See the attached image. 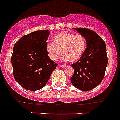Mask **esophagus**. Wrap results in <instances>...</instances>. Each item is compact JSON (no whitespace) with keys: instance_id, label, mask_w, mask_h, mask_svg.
<instances>
[{"instance_id":"obj_1","label":"esophagus","mask_w":120,"mask_h":120,"mask_svg":"<svg viewBox=\"0 0 120 120\" xmlns=\"http://www.w3.org/2000/svg\"><path fill=\"white\" fill-rule=\"evenodd\" d=\"M59 66H60V68H64L66 67L65 65H59Z\"/></svg>"}]
</instances>
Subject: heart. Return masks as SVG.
I'll list each match as a JSON object with an SVG mask.
<instances>
[{
    "instance_id": "heart-1",
    "label": "heart",
    "mask_w": 120,
    "mask_h": 120,
    "mask_svg": "<svg viewBox=\"0 0 120 120\" xmlns=\"http://www.w3.org/2000/svg\"><path fill=\"white\" fill-rule=\"evenodd\" d=\"M87 47L86 39L80 34L62 32L54 37L53 42L46 44V51L50 58L56 60L62 54L64 61L77 62L81 58Z\"/></svg>"
}]
</instances>
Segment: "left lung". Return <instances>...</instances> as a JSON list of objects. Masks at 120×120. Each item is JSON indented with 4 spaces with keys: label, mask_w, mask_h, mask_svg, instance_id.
<instances>
[{
    "label": "left lung",
    "mask_w": 120,
    "mask_h": 120,
    "mask_svg": "<svg viewBox=\"0 0 120 120\" xmlns=\"http://www.w3.org/2000/svg\"><path fill=\"white\" fill-rule=\"evenodd\" d=\"M84 36L87 49L81 58L71 65L74 74L70 81L75 87L88 91L97 87L103 80L107 65L106 45L95 32L87 28H73Z\"/></svg>",
    "instance_id": "1"
}]
</instances>
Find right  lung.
<instances>
[{"label":"right lung","instance_id":"1","mask_svg":"<svg viewBox=\"0 0 120 120\" xmlns=\"http://www.w3.org/2000/svg\"><path fill=\"white\" fill-rule=\"evenodd\" d=\"M49 35L47 30L33 32L14 44L11 56L14 77L26 90L36 91L44 87L57 66L47 55Z\"/></svg>","mask_w":120,"mask_h":120}]
</instances>
